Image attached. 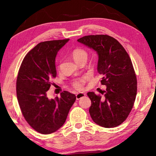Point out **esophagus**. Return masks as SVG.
<instances>
[{
	"label": "esophagus",
	"instance_id": "obj_1",
	"mask_svg": "<svg viewBox=\"0 0 156 156\" xmlns=\"http://www.w3.org/2000/svg\"><path fill=\"white\" fill-rule=\"evenodd\" d=\"M85 96H86V94H84V93H77V94H76V100L80 99L81 98H83V97H84Z\"/></svg>",
	"mask_w": 156,
	"mask_h": 156
}]
</instances>
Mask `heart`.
<instances>
[{
	"instance_id": "obj_1",
	"label": "heart",
	"mask_w": 156,
	"mask_h": 156,
	"mask_svg": "<svg viewBox=\"0 0 156 156\" xmlns=\"http://www.w3.org/2000/svg\"><path fill=\"white\" fill-rule=\"evenodd\" d=\"M72 56L73 60L77 63L80 62L81 61H86L87 59V52L85 50L82 48H76L72 51ZM84 83V78H79L75 80L73 82L72 86L73 88L76 89H81L83 88V84Z\"/></svg>"
}]
</instances>
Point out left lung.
Returning <instances> with one entry per match:
<instances>
[{
	"label": "left lung",
	"mask_w": 156,
	"mask_h": 156,
	"mask_svg": "<svg viewBox=\"0 0 156 156\" xmlns=\"http://www.w3.org/2000/svg\"><path fill=\"white\" fill-rule=\"evenodd\" d=\"M78 42L96 51L97 70L106 86L105 96L88 92L91 101L89 113L95 123L105 128L115 127L128 117L137 93V79L127 52L119 42L108 35L85 36Z\"/></svg>",
	"instance_id": "1"
}]
</instances>
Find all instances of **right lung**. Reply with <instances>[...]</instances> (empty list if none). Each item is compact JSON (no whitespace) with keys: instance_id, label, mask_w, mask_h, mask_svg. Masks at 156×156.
<instances>
[{"instance_id":"add662e5","label":"right lung","mask_w":156,"mask_h":156,"mask_svg":"<svg viewBox=\"0 0 156 156\" xmlns=\"http://www.w3.org/2000/svg\"><path fill=\"white\" fill-rule=\"evenodd\" d=\"M69 41L38 43L26 55L18 72L16 94L20 110L29 125L42 134L58 130L76 101L75 95L67 91L54 99L47 96L52 78L56 77L58 51Z\"/></svg>"}]
</instances>
